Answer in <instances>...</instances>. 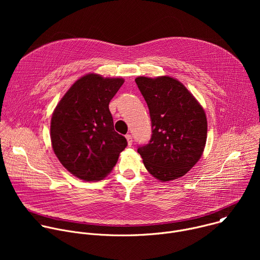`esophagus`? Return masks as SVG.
Wrapping results in <instances>:
<instances>
[{
	"label": "esophagus",
	"mask_w": 260,
	"mask_h": 260,
	"mask_svg": "<svg viewBox=\"0 0 260 260\" xmlns=\"http://www.w3.org/2000/svg\"><path fill=\"white\" fill-rule=\"evenodd\" d=\"M125 138H126V140H127L128 146H132V145H133V137H132L131 135H126Z\"/></svg>",
	"instance_id": "obj_1"
}]
</instances>
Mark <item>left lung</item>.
I'll list each match as a JSON object with an SVG mask.
<instances>
[{"label": "left lung", "instance_id": "obj_1", "mask_svg": "<svg viewBox=\"0 0 260 260\" xmlns=\"http://www.w3.org/2000/svg\"><path fill=\"white\" fill-rule=\"evenodd\" d=\"M151 118L149 143L138 152L147 171L161 182L186 174L201 158L207 141L204 108L180 81L170 76L135 79Z\"/></svg>", "mask_w": 260, "mask_h": 260}]
</instances>
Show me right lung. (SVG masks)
<instances>
[{"mask_svg":"<svg viewBox=\"0 0 260 260\" xmlns=\"http://www.w3.org/2000/svg\"><path fill=\"white\" fill-rule=\"evenodd\" d=\"M122 78L90 73L79 78L55 107L50 123L53 151L60 164L84 181L104 179L127 146L114 131L109 103L123 84Z\"/></svg>","mask_w":260,"mask_h":260,"instance_id":"obj_1","label":"right lung"}]
</instances>
